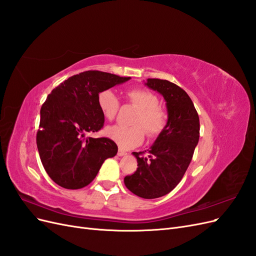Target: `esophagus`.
I'll return each mask as SVG.
<instances>
[{"instance_id": "obj_1", "label": "esophagus", "mask_w": 256, "mask_h": 256, "mask_svg": "<svg viewBox=\"0 0 256 256\" xmlns=\"http://www.w3.org/2000/svg\"><path fill=\"white\" fill-rule=\"evenodd\" d=\"M118 154L120 157H122V156H126L127 152H126L125 150H122V148H120V150H118Z\"/></svg>"}]
</instances>
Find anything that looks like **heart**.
I'll use <instances>...</instances> for the list:
<instances>
[{"label":"heart","instance_id":"1","mask_svg":"<svg viewBox=\"0 0 256 256\" xmlns=\"http://www.w3.org/2000/svg\"><path fill=\"white\" fill-rule=\"evenodd\" d=\"M128 102L138 110L132 118L134 126L113 125L106 127V134L122 148H132L144 140V131L147 136L156 138L164 132L168 124V113L159 106V98L154 92L134 88L127 92ZM97 102L100 111L108 120H114L120 109V99L112 90L99 92Z\"/></svg>","mask_w":256,"mask_h":256}]
</instances>
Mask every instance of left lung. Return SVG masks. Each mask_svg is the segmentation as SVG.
<instances>
[{
	"instance_id": "obj_1",
	"label": "left lung",
	"mask_w": 256,
	"mask_h": 256,
	"mask_svg": "<svg viewBox=\"0 0 256 256\" xmlns=\"http://www.w3.org/2000/svg\"><path fill=\"white\" fill-rule=\"evenodd\" d=\"M145 85L164 96L168 124L150 150L132 152L138 168L124 182L138 196L157 198L171 192L187 171L198 143L200 118L191 98L176 84L147 79Z\"/></svg>"
}]
</instances>
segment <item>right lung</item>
Masks as SVG:
<instances>
[{"instance_id": "1", "label": "right lung", "mask_w": 256, "mask_h": 256, "mask_svg": "<svg viewBox=\"0 0 256 256\" xmlns=\"http://www.w3.org/2000/svg\"><path fill=\"white\" fill-rule=\"evenodd\" d=\"M128 80L130 76L84 72L60 83L46 99L36 143L46 172L60 187H85L94 180L104 160L118 154V145L110 138L85 134L104 127L99 92Z\"/></svg>"}]
</instances>
